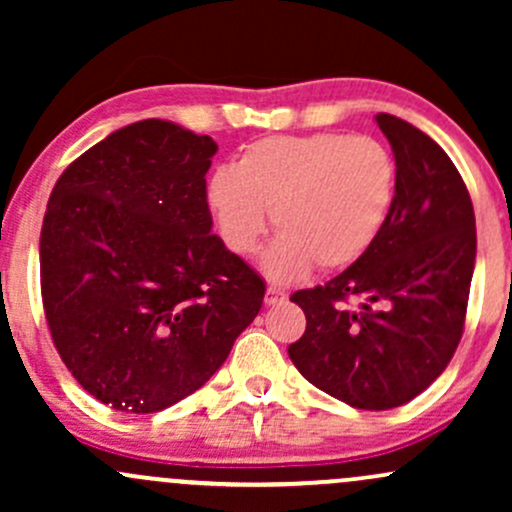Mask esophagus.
Segmentation results:
<instances>
[{"label":"esophagus","mask_w":512,"mask_h":512,"mask_svg":"<svg viewBox=\"0 0 512 512\" xmlns=\"http://www.w3.org/2000/svg\"><path fill=\"white\" fill-rule=\"evenodd\" d=\"M284 301H286V293L279 291V289H274V286H269L267 296H264V303H267V305H279V303H284Z\"/></svg>","instance_id":"esophagus-1"}]
</instances>
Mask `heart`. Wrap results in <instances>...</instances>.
Listing matches in <instances>:
<instances>
[{
  "label": "heart",
  "instance_id": "b5f03b06",
  "mask_svg": "<svg viewBox=\"0 0 512 512\" xmlns=\"http://www.w3.org/2000/svg\"><path fill=\"white\" fill-rule=\"evenodd\" d=\"M397 166L373 137L279 134L252 142L236 166L209 180V209L223 243L252 255L267 233L279 231L264 255L276 281H293L317 262L339 269L373 248L390 216Z\"/></svg>",
  "mask_w": 512,
  "mask_h": 512
}]
</instances>
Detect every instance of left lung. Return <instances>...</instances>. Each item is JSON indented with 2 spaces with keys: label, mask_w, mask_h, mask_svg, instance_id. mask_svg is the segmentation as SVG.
I'll return each mask as SVG.
<instances>
[{
  "label": "left lung",
  "mask_w": 512,
  "mask_h": 512,
  "mask_svg": "<svg viewBox=\"0 0 512 512\" xmlns=\"http://www.w3.org/2000/svg\"><path fill=\"white\" fill-rule=\"evenodd\" d=\"M375 122L397 166L390 216L349 269L293 293L305 332L289 356L327 395L385 411L411 402L448 368L464 330L477 228L450 156L395 115L380 113Z\"/></svg>",
  "instance_id": "obj_1"
}]
</instances>
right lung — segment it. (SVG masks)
<instances>
[{
    "instance_id": "right-lung-1",
    "label": "right lung",
    "mask_w": 512,
    "mask_h": 512,
    "mask_svg": "<svg viewBox=\"0 0 512 512\" xmlns=\"http://www.w3.org/2000/svg\"><path fill=\"white\" fill-rule=\"evenodd\" d=\"M216 142L142 120L64 170L40 231L52 342L88 395L154 414L199 390L255 320L264 281L211 233Z\"/></svg>"
}]
</instances>
